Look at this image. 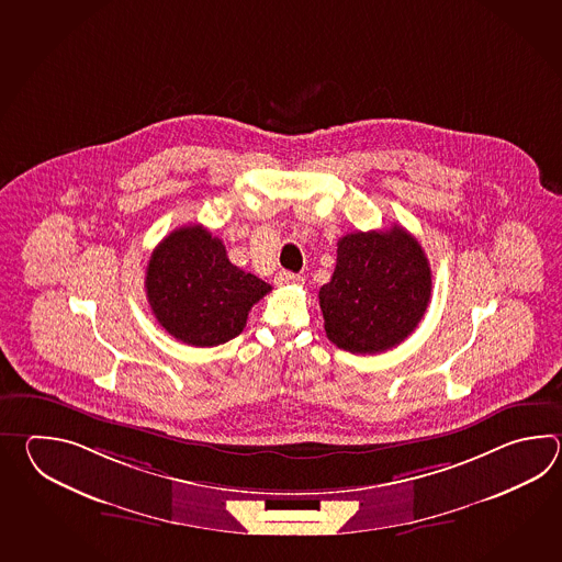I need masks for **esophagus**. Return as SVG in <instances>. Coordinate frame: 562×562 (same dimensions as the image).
<instances>
[{
    "label": "esophagus",
    "mask_w": 562,
    "mask_h": 562,
    "mask_svg": "<svg viewBox=\"0 0 562 562\" xmlns=\"http://www.w3.org/2000/svg\"><path fill=\"white\" fill-rule=\"evenodd\" d=\"M276 283L279 286L301 285V283H303V277L297 276V273H291V271H281V273L276 277Z\"/></svg>",
    "instance_id": "esophagus-1"
}]
</instances>
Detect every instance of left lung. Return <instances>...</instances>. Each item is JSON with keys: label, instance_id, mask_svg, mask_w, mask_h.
<instances>
[{"label": "left lung", "instance_id": "8db88e82", "mask_svg": "<svg viewBox=\"0 0 562 562\" xmlns=\"http://www.w3.org/2000/svg\"><path fill=\"white\" fill-rule=\"evenodd\" d=\"M430 295L428 257L406 228L349 233L319 289L325 334L349 353L392 349L418 327Z\"/></svg>", "mask_w": 562, "mask_h": 562}]
</instances>
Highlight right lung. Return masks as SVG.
<instances>
[{
  "instance_id": "obj_1",
  "label": "right lung",
  "mask_w": 562,
  "mask_h": 562,
  "mask_svg": "<svg viewBox=\"0 0 562 562\" xmlns=\"http://www.w3.org/2000/svg\"><path fill=\"white\" fill-rule=\"evenodd\" d=\"M146 297L158 323L182 344L215 347L237 337L271 285L231 263L203 225L172 231L146 267Z\"/></svg>"
}]
</instances>
